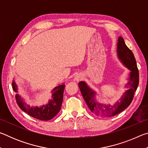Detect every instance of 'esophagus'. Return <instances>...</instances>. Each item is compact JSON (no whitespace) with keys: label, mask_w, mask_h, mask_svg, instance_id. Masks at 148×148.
I'll use <instances>...</instances> for the list:
<instances>
[{"label":"esophagus","mask_w":148,"mask_h":148,"mask_svg":"<svg viewBox=\"0 0 148 148\" xmlns=\"http://www.w3.org/2000/svg\"><path fill=\"white\" fill-rule=\"evenodd\" d=\"M83 79V75H82L81 73H77L74 76V81L78 82L79 80H81Z\"/></svg>","instance_id":"esophagus-1"}]
</instances>
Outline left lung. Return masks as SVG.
<instances>
[{
    "label": "left lung",
    "instance_id": "left-lung-1",
    "mask_svg": "<svg viewBox=\"0 0 148 148\" xmlns=\"http://www.w3.org/2000/svg\"><path fill=\"white\" fill-rule=\"evenodd\" d=\"M117 56L121 63L130 71L128 82L125 85L127 91L113 105L101 103L96 99L97 92L86 82L78 83L80 91L87 106L92 112L99 117H112L119 114L128 107L133 99L134 92L138 86L139 73L136 59L132 51L126 46L123 38L119 36L117 43Z\"/></svg>",
    "mask_w": 148,
    "mask_h": 148
}]
</instances>
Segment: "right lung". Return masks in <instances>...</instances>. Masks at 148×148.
Masks as SVG:
<instances>
[{"mask_svg":"<svg viewBox=\"0 0 148 148\" xmlns=\"http://www.w3.org/2000/svg\"><path fill=\"white\" fill-rule=\"evenodd\" d=\"M12 86L14 91L17 92L16 100L19 107L23 112L32 117L42 121H49L53 119L59 113L61 108L65 87L64 84H60L55 87L52 91L51 99L49 100L47 104L39 106H31L24 101L21 95L18 93V87L15 82L14 78L12 81Z\"/></svg>","mask_w":148,"mask_h":148,"instance_id":"1","label":"right lung"}]
</instances>
